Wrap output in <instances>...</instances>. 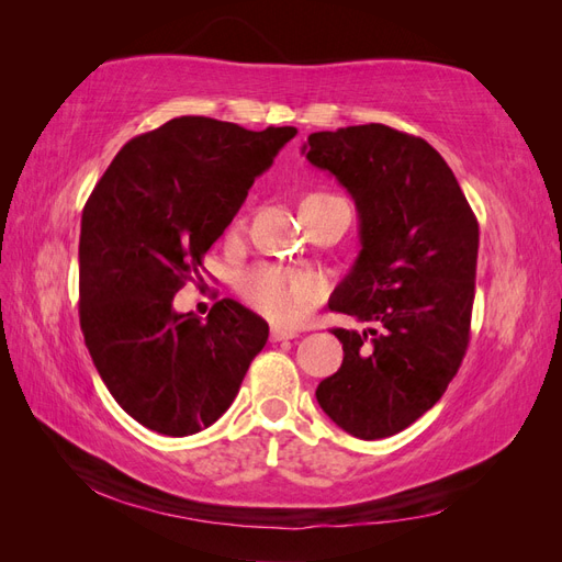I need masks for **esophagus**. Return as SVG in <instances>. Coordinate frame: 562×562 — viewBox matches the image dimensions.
<instances>
[{
    "label": "esophagus",
    "mask_w": 562,
    "mask_h": 562,
    "mask_svg": "<svg viewBox=\"0 0 562 562\" xmlns=\"http://www.w3.org/2000/svg\"><path fill=\"white\" fill-rule=\"evenodd\" d=\"M295 337H297V333H295V330L279 328V326H274V328H271V333H269V339H271V342H283V339H295Z\"/></svg>",
    "instance_id": "1"
}]
</instances>
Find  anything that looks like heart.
Here are the masks:
<instances>
[{
  "label": "heart",
  "instance_id": "heart-1",
  "mask_svg": "<svg viewBox=\"0 0 562 562\" xmlns=\"http://www.w3.org/2000/svg\"><path fill=\"white\" fill-rule=\"evenodd\" d=\"M326 196L330 194H314L310 199ZM239 293L255 312L269 321L279 326H295L307 318L323 297V283L314 277L295 274V271H285L274 265H260L241 277Z\"/></svg>",
  "mask_w": 562,
  "mask_h": 562
}]
</instances>
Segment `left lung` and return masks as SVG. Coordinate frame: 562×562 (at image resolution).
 <instances>
[{"label":"left lung","mask_w":562,"mask_h":562,"mask_svg":"<svg viewBox=\"0 0 562 562\" xmlns=\"http://www.w3.org/2000/svg\"><path fill=\"white\" fill-rule=\"evenodd\" d=\"M302 155L359 211V258L330 310L380 326L333 330L345 359L316 401L356 438L394 436L436 405L462 366L479 223L446 159L415 135L384 124L318 131Z\"/></svg>","instance_id":"1"}]
</instances>
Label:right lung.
<instances>
[{"label":"right lung","instance_id":"1","mask_svg":"<svg viewBox=\"0 0 562 562\" xmlns=\"http://www.w3.org/2000/svg\"><path fill=\"white\" fill-rule=\"evenodd\" d=\"M295 126L248 131L178 116L128 140L81 213L79 323L114 401L164 436L211 427L239 394L269 326L220 300L206 321L173 297L239 213Z\"/></svg>","mask_w":562,"mask_h":562}]
</instances>
